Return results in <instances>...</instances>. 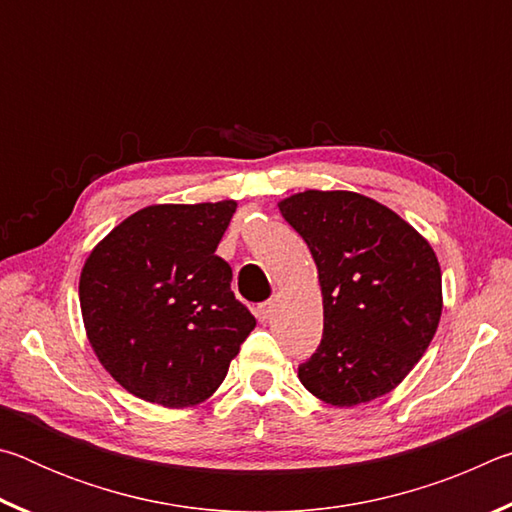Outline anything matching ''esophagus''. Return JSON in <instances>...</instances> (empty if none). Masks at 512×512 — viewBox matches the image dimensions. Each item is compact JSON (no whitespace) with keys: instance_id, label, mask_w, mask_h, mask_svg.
<instances>
[{"instance_id":"34e87169","label":"esophagus","mask_w":512,"mask_h":512,"mask_svg":"<svg viewBox=\"0 0 512 512\" xmlns=\"http://www.w3.org/2000/svg\"><path fill=\"white\" fill-rule=\"evenodd\" d=\"M273 309H275V302L273 300H268V302H262V305L257 307V318L262 320V323H266L268 318H271V314H273Z\"/></svg>"}]
</instances>
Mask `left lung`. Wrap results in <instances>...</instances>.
Returning a JSON list of instances; mask_svg holds the SVG:
<instances>
[{"label":"left lung","instance_id":"obj_1","mask_svg":"<svg viewBox=\"0 0 512 512\" xmlns=\"http://www.w3.org/2000/svg\"><path fill=\"white\" fill-rule=\"evenodd\" d=\"M277 207L309 246L323 293V341L298 368L302 386L339 409L391 393L427 352L443 314L431 244L357 192L307 189Z\"/></svg>","mask_w":512,"mask_h":512}]
</instances>
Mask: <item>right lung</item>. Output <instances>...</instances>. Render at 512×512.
Instances as JSON below:
<instances>
[{"instance_id": "1", "label": "right lung", "mask_w": 512, "mask_h": 512, "mask_svg": "<svg viewBox=\"0 0 512 512\" xmlns=\"http://www.w3.org/2000/svg\"><path fill=\"white\" fill-rule=\"evenodd\" d=\"M235 210L237 201L142 207L85 259V334L110 377L144 402H205L257 325L214 255Z\"/></svg>"}]
</instances>
